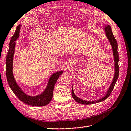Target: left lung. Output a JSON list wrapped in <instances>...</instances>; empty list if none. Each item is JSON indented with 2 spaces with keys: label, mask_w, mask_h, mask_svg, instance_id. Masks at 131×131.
<instances>
[{
  "label": "left lung",
  "mask_w": 131,
  "mask_h": 131,
  "mask_svg": "<svg viewBox=\"0 0 131 131\" xmlns=\"http://www.w3.org/2000/svg\"><path fill=\"white\" fill-rule=\"evenodd\" d=\"M105 31L106 32V35L107 36V38L109 39V40L110 42V44L112 45L113 47V54L114 57L115 59V75L114 78L113 79V82L112 83V85H111L110 88L108 91V92L106 94L105 96L100 100H97V101H94V102H89V101H86L84 100H81L78 97L75 96V94L74 93L73 89L72 88V96L74 98V100L77 101L79 103L82 104H92L94 103H96L98 102H100L102 101H103L105 100L107 98L110 96V94L112 93V91L114 89V88L116 82L117 80V79L118 78V74H119V66H118V53L117 52V43L116 41V39L115 38L114 35L113 34L112 28H111V27L110 26H107L105 27Z\"/></svg>",
  "instance_id": "obj_1"
}]
</instances>
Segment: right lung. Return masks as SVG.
Instances as JSON below:
<instances>
[{"label": "right lung", "instance_id": "obj_1", "mask_svg": "<svg viewBox=\"0 0 131 131\" xmlns=\"http://www.w3.org/2000/svg\"><path fill=\"white\" fill-rule=\"evenodd\" d=\"M21 27V25L18 26L15 33L13 37L11 38L9 43V51L7 53L6 59V74L7 82L14 94L19 100L23 102L24 103L32 106H45L48 104L52 100L54 85L59 76L63 73V72L61 71V72L54 73L51 75L46 90L39 96L34 97L29 96L23 92L17 85V83L16 82L13 73V62L15 47V41L17 40L19 35V29Z\"/></svg>", "mask_w": 131, "mask_h": 131}]
</instances>
